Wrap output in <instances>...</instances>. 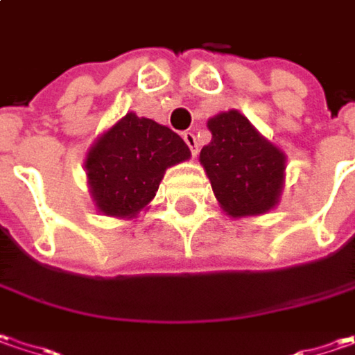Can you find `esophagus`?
Here are the masks:
<instances>
[{
	"label": "esophagus",
	"mask_w": 355,
	"mask_h": 355,
	"mask_svg": "<svg viewBox=\"0 0 355 355\" xmlns=\"http://www.w3.org/2000/svg\"><path fill=\"white\" fill-rule=\"evenodd\" d=\"M182 139H184V143H187V145H189V148H191L193 157H196V153H198V143H196V137H194V132H191V131L182 132Z\"/></svg>",
	"instance_id": "34e87169"
}]
</instances>
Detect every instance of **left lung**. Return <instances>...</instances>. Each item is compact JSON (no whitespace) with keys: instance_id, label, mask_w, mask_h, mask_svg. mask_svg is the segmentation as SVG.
Masks as SVG:
<instances>
[{"instance_id":"8db88e82","label":"left lung","mask_w":355,"mask_h":355,"mask_svg":"<svg viewBox=\"0 0 355 355\" xmlns=\"http://www.w3.org/2000/svg\"><path fill=\"white\" fill-rule=\"evenodd\" d=\"M212 141L200 150L212 191L230 216L262 214L278 202L284 180V155L239 111L208 121Z\"/></svg>"}]
</instances>
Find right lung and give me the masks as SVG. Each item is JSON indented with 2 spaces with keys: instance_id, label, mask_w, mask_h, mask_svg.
Here are the masks:
<instances>
[{
  "instance_id": "right-lung-1",
  "label": "right lung",
  "mask_w": 355,
  "mask_h": 355,
  "mask_svg": "<svg viewBox=\"0 0 355 355\" xmlns=\"http://www.w3.org/2000/svg\"><path fill=\"white\" fill-rule=\"evenodd\" d=\"M191 150L177 132L127 113L87 153V177L101 212L135 216L159 191L164 171Z\"/></svg>"
}]
</instances>
